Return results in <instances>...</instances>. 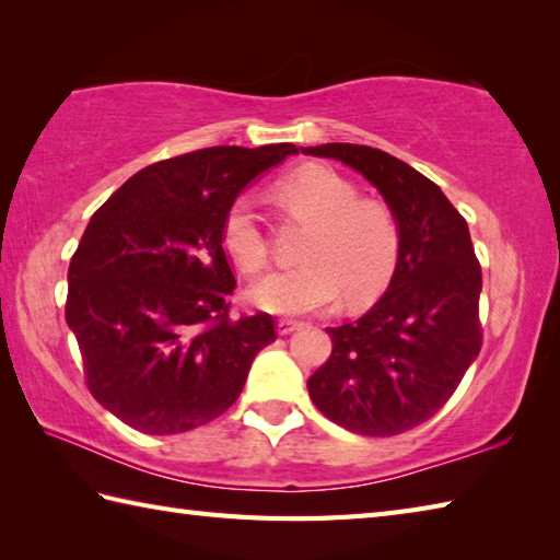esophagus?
I'll return each instance as SVG.
<instances>
[{
  "instance_id": "esophagus-1",
  "label": "esophagus",
  "mask_w": 560,
  "mask_h": 560,
  "mask_svg": "<svg viewBox=\"0 0 560 560\" xmlns=\"http://www.w3.org/2000/svg\"><path fill=\"white\" fill-rule=\"evenodd\" d=\"M279 335H291V331H295V329H301L303 327V323H299V319H289V317H283V319H279Z\"/></svg>"
}]
</instances>
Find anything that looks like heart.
Segmentation results:
<instances>
[{"mask_svg": "<svg viewBox=\"0 0 560 560\" xmlns=\"http://www.w3.org/2000/svg\"><path fill=\"white\" fill-rule=\"evenodd\" d=\"M291 219L313 223L301 259L305 265L277 271L249 291V301L267 313L303 315L335 303L341 291L349 303H368L395 277L401 231L383 199L359 197L349 177L323 163H307L273 185ZM221 243L247 277L269 265L265 221L249 195H237L221 221Z\"/></svg>", "mask_w": 560, "mask_h": 560, "instance_id": "1", "label": "heart"}]
</instances>
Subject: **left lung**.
<instances>
[{
  "mask_svg": "<svg viewBox=\"0 0 560 560\" xmlns=\"http://www.w3.org/2000/svg\"><path fill=\"white\" fill-rule=\"evenodd\" d=\"M363 173L395 211L401 255L387 293L327 327L329 359L307 380L315 407L351 433L387 438L425 423L455 395L483 343L481 265L467 221L433 180L361 144L307 147Z\"/></svg>",
  "mask_w": 560,
  "mask_h": 560,
  "instance_id": "8db88e82",
  "label": "left lung"
}]
</instances>
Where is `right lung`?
<instances>
[{
	"instance_id": "obj_1",
	"label": "right lung",
	"mask_w": 560,
	"mask_h": 560,
	"mask_svg": "<svg viewBox=\"0 0 560 560\" xmlns=\"http://www.w3.org/2000/svg\"><path fill=\"white\" fill-rule=\"evenodd\" d=\"M289 153L299 149L209 147L151 163L83 231L65 317L93 399L135 431L171 435L219 419L277 339L269 313L231 317L237 283L221 221Z\"/></svg>"
}]
</instances>
